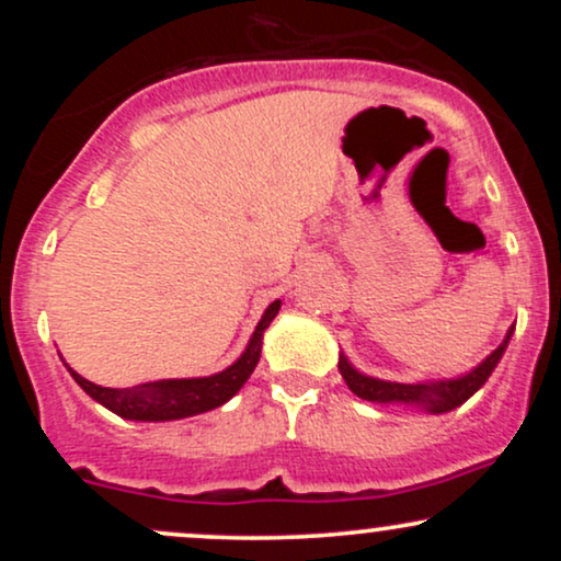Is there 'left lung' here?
Returning a JSON list of instances; mask_svg holds the SVG:
<instances>
[{
    "mask_svg": "<svg viewBox=\"0 0 561 561\" xmlns=\"http://www.w3.org/2000/svg\"><path fill=\"white\" fill-rule=\"evenodd\" d=\"M508 337H512V330H508L504 343L495 347V351L478 366V369L469 371V375L459 377V379H450V382H433V385L385 382V379L358 375V371L347 364L345 356H340L337 369H340V375H343L347 388L356 392L358 398H364V401L416 403V405H424L427 411H433V414H443V411H450V409H456V405L465 403L467 398H472L474 392L485 385V379L491 377L495 364H499L501 356H504Z\"/></svg>",
    "mask_w": 561,
    "mask_h": 561,
    "instance_id": "1",
    "label": "left lung"
}]
</instances>
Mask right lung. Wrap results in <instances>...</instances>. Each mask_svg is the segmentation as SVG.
<instances>
[{
    "label": "right lung",
    "instance_id": "1",
    "mask_svg": "<svg viewBox=\"0 0 561 561\" xmlns=\"http://www.w3.org/2000/svg\"><path fill=\"white\" fill-rule=\"evenodd\" d=\"M279 300H274L266 308L263 319L255 327L253 337H250L248 351L242 353L240 362H234L229 369L218 371L214 377H199V379H160V382H145L134 385V388H102V385L89 382L81 375H76L68 366V371L73 375L76 382L87 390V396H92L96 403H102L105 409H111L113 414L124 416V420H137V422H171V420H184V416L203 414V411L218 409L221 403H227L237 390L248 382V377L253 375V369L259 366L261 358V340L263 330L272 324V319L279 313Z\"/></svg>",
    "mask_w": 561,
    "mask_h": 561
}]
</instances>
